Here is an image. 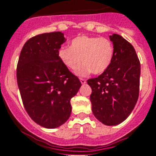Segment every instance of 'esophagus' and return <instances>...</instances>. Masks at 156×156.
<instances>
[{"instance_id": "obj_1", "label": "esophagus", "mask_w": 156, "mask_h": 156, "mask_svg": "<svg viewBox=\"0 0 156 156\" xmlns=\"http://www.w3.org/2000/svg\"><path fill=\"white\" fill-rule=\"evenodd\" d=\"M80 82H81V83L83 85V84H86V80L84 79V78H80Z\"/></svg>"}]
</instances>
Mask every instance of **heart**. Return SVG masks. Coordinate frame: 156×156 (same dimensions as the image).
<instances>
[{
    "label": "heart",
    "mask_w": 156,
    "mask_h": 156,
    "mask_svg": "<svg viewBox=\"0 0 156 156\" xmlns=\"http://www.w3.org/2000/svg\"><path fill=\"white\" fill-rule=\"evenodd\" d=\"M115 55L112 42L106 37L80 35L74 37L70 47L63 46L58 50V57L65 67L74 70L78 76H87L104 73L110 67Z\"/></svg>",
    "instance_id": "b5f03b06"
}]
</instances>
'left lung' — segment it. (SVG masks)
Listing matches in <instances>:
<instances>
[{"instance_id":"obj_1","label":"left lung","mask_w":156,"mask_h":156,"mask_svg":"<svg viewBox=\"0 0 156 156\" xmlns=\"http://www.w3.org/2000/svg\"><path fill=\"white\" fill-rule=\"evenodd\" d=\"M115 48L112 64L87 83L94 116L103 124L116 126L128 118L139 97L140 63L133 46L122 36L110 37Z\"/></svg>"}]
</instances>
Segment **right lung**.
Listing matches in <instances>:
<instances>
[{
	"label": "right lung",
	"instance_id": "add662e5",
	"mask_svg": "<svg viewBox=\"0 0 156 156\" xmlns=\"http://www.w3.org/2000/svg\"><path fill=\"white\" fill-rule=\"evenodd\" d=\"M65 41L59 31L31 37L22 48L17 64V83L24 108L44 128H57L67 121L72 109L70 99L82 86L58 57Z\"/></svg>",
	"mask_w": 156,
	"mask_h": 156
}]
</instances>
